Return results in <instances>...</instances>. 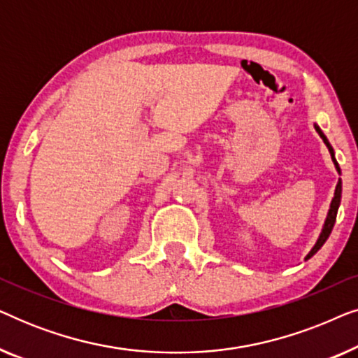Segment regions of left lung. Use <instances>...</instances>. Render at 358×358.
<instances>
[{
  "mask_svg": "<svg viewBox=\"0 0 358 358\" xmlns=\"http://www.w3.org/2000/svg\"><path fill=\"white\" fill-rule=\"evenodd\" d=\"M315 127H316V125H315ZM316 131H317V134H320V136L322 138V141H324V143H326L327 148H329V151H331V158H332V161H334V164H336L337 171H339V173H341V168H339V164H337V161H336V158H334V151H332V146L329 145V141H327V138L324 136V134H322V131L320 130V127H316ZM341 194H342V182H341V179H339V182H337V185H336L334 199H332V202H331V208H329V213H327V218H326L324 228H322V233H321L320 239H317V243L315 244V248L311 249L310 254H308L306 259H310V257L313 256V254H316L317 251H320V248L322 246V244L326 243V239L329 238V234H331L332 228H334V223H336L337 208H339V203H341Z\"/></svg>",
  "mask_w": 358,
  "mask_h": 358,
  "instance_id": "8db88e82",
  "label": "left lung"
}]
</instances>
